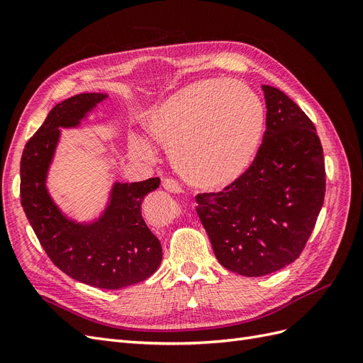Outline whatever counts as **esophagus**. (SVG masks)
Here are the masks:
<instances>
[{"mask_svg":"<svg viewBox=\"0 0 363 363\" xmlns=\"http://www.w3.org/2000/svg\"><path fill=\"white\" fill-rule=\"evenodd\" d=\"M162 186L167 191H169V192H175V194H180L183 189H182V186H180V183L177 182V180H174V179H164L163 182H162Z\"/></svg>","mask_w":363,"mask_h":363,"instance_id":"esophagus-1","label":"esophagus"}]
</instances>
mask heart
<instances>
[{
    "label": "heart",
    "instance_id": "b5f03b06",
    "mask_svg": "<svg viewBox=\"0 0 363 363\" xmlns=\"http://www.w3.org/2000/svg\"><path fill=\"white\" fill-rule=\"evenodd\" d=\"M148 133L169 148L184 180L213 189L236 180L255 160L265 125L260 98L242 82L206 80L183 87L145 115ZM136 156H152L150 142L131 136Z\"/></svg>",
    "mask_w": 363,
    "mask_h": 363
}]
</instances>
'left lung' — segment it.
Wrapping results in <instances>:
<instances>
[{
    "label": "left lung",
    "mask_w": 363,
    "mask_h": 363,
    "mask_svg": "<svg viewBox=\"0 0 363 363\" xmlns=\"http://www.w3.org/2000/svg\"><path fill=\"white\" fill-rule=\"evenodd\" d=\"M267 130L248 169L221 192L195 196L218 262L245 277L284 268L309 240L325 195L316 128L277 87L262 86Z\"/></svg>",
    "instance_id": "8db88e82"
}]
</instances>
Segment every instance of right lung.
<instances>
[{
	"instance_id": "right-lung-1",
	"label": "right lung",
	"mask_w": 363,
	"mask_h": 363,
	"mask_svg": "<svg viewBox=\"0 0 363 363\" xmlns=\"http://www.w3.org/2000/svg\"><path fill=\"white\" fill-rule=\"evenodd\" d=\"M106 94H80L51 108L21 157V204L42 248L77 281L121 289L155 274L162 262L159 239L142 218L145 195L160 179L115 183L111 203L98 221L79 224L65 216L47 191V172L63 127H77Z\"/></svg>"
}]
</instances>
